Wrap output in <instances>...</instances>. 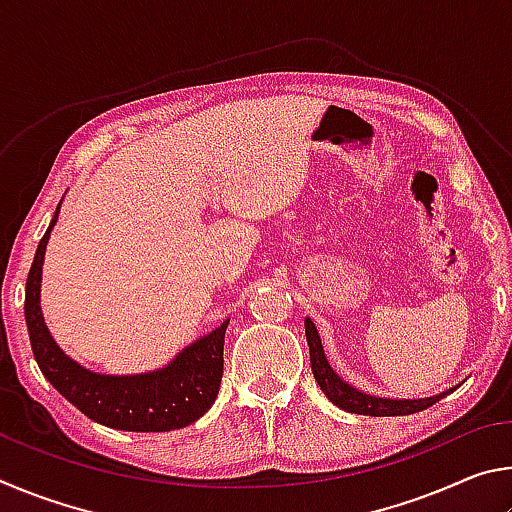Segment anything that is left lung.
I'll use <instances>...</instances> for the list:
<instances>
[{"label": "left lung", "mask_w": 512, "mask_h": 512, "mask_svg": "<svg viewBox=\"0 0 512 512\" xmlns=\"http://www.w3.org/2000/svg\"><path fill=\"white\" fill-rule=\"evenodd\" d=\"M305 334L309 343V359H311V370H314V377L318 381L320 391L332 404L339 406V409L348 413H359V415H375V418H386V415H411L429 409L431 404L443 400L454 388H449L445 393L431 395V397H420V400H404V397H379L359 391L357 386H352L343 377L336 375V370L329 366L325 357L323 343H320L318 329L314 320L305 318Z\"/></svg>", "instance_id": "8db88e82"}]
</instances>
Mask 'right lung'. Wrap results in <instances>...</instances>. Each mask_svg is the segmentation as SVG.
<instances>
[{
  "mask_svg": "<svg viewBox=\"0 0 512 512\" xmlns=\"http://www.w3.org/2000/svg\"><path fill=\"white\" fill-rule=\"evenodd\" d=\"M63 203V201H60ZM60 203L42 235L27 277V318L31 350L42 375L90 420L121 431H171L196 422L214 404L223 375V343L228 320L189 343L162 368L137 375H106L81 366L60 350L40 307L42 264L58 221Z\"/></svg>",
  "mask_w": 512,
  "mask_h": 512,
  "instance_id": "right-lung-1",
  "label": "right lung"
}]
</instances>
